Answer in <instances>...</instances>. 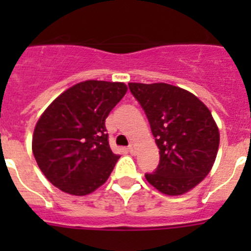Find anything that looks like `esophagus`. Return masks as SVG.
<instances>
[{
  "instance_id": "34e87169",
  "label": "esophagus",
  "mask_w": 251,
  "mask_h": 251,
  "mask_svg": "<svg viewBox=\"0 0 251 251\" xmlns=\"http://www.w3.org/2000/svg\"><path fill=\"white\" fill-rule=\"evenodd\" d=\"M128 152H129L130 154H136V146L133 145V143H130V145L128 146Z\"/></svg>"
}]
</instances>
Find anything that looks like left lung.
<instances>
[{"label": "left lung", "mask_w": 251, "mask_h": 251, "mask_svg": "<svg viewBox=\"0 0 251 251\" xmlns=\"http://www.w3.org/2000/svg\"><path fill=\"white\" fill-rule=\"evenodd\" d=\"M150 122L159 163L146 174L159 192L177 196L205 178L216 158L220 134L207 106L192 93L165 83H129Z\"/></svg>", "instance_id": "1"}]
</instances>
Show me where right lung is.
I'll use <instances>...</instances> for the list:
<instances>
[{"label": "right lung", "mask_w": 251, "mask_h": 251, "mask_svg": "<svg viewBox=\"0 0 251 251\" xmlns=\"http://www.w3.org/2000/svg\"><path fill=\"white\" fill-rule=\"evenodd\" d=\"M127 93L124 83L86 80L59 95L37 121L32 152L55 187L84 196L105 182L119 159L105 119Z\"/></svg>", "instance_id": "right-lung-1"}]
</instances>
